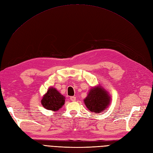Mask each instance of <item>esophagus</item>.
Here are the masks:
<instances>
[{"instance_id":"obj_1","label":"esophagus","mask_w":153,"mask_h":153,"mask_svg":"<svg viewBox=\"0 0 153 153\" xmlns=\"http://www.w3.org/2000/svg\"><path fill=\"white\" fill-rule=\"evenodd\" d=\"M69 99H70V100L72 101H76V98L75 96H71L70 98H69Z\"/></svg>"}]
</instances>
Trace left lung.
<instances>
[{"label": "left lung", "mask_w": 153, "mask_h": 153, "mask_svg": "<svg viewBox=\"0 0 153 153\" xmlns=\"http://www.w3.org/2000/svg\"><path fill=\"white\" fill-rule=\"evenodd\" d=\"M110 98L104 89L96 87L92 89L84 100L87 108L91 112L100 113L105 110L110 104Z\"/></svg>", "instance_id": "1"}]
</instances>
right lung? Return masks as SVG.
Listing matches in <instances>:
<instances>
[{
    "mask_svg": "<svg viewBox=\"0 0 153 153\" xmlns=\"http://www.w3.org/2000/svg\"><path fill=\"white\" fill-rule=\"evenodd\" d=\"M65 98L55 88L50 87L41 100V104L49 110L57 111L64 105Z\"/></svg>",
    "mask_w": 153,
    "mask_h": 153,
    "instance_id": "right-lung-1",
    "label": "right lung"
}]
</instances>
